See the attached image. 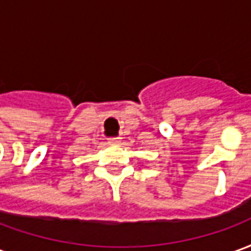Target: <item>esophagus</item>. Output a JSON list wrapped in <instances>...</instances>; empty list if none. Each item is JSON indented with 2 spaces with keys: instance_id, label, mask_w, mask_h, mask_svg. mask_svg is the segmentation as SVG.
I'll use <instances>...</instances> for the list:
<instances>
[{
  "instance_id": "1",
  "label": "esophagus",
  "mask_w": 251,
  "mask_h": 251,
  "mask_svg": "<svg viewBox=\"0 0 251 251\" xmlns=\"http://www.w3.org/2000/svg\"><path fill=\"white\" fill-rule=\"evenodd\" d=\"M109 144H120L121 142V138L120 137H110L109 140H107Z\"/></svg>"
}]
</instances>
